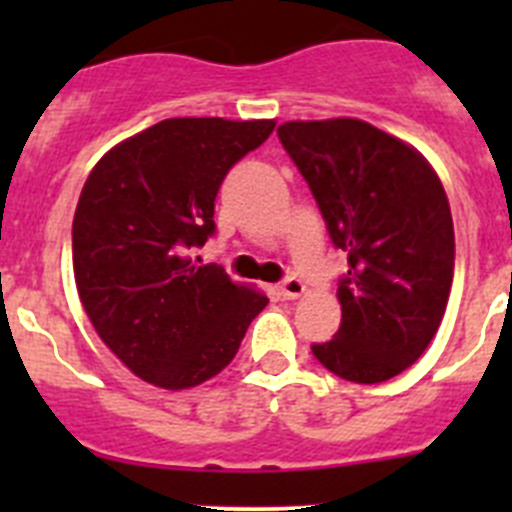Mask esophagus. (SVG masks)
Instances as JSON below:
<instances>
[{"mask_svg":"<svg viewBox=\"0 0 512 512\" xmlns=\"http://www.w3.org/2000/svg\"><path fill=\"white\" fill-rule=\"evenodd\" d=\"M279 295H282L284 300H297L300 295H305V282L297 277H287L279 284Z\"/></svg>","mask_w":512,"mask_h":512,"instance_id":"obj_1","label":"esophagus"}]
</instances>
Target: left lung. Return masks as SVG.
I'll return each mask as SVG.
<instances>
[{"label": "left lung", "mask_w": 512, "mask_h": 512, "mask_svg": "<svg viewBox=\"0 0 512 512\" xmlns=\"http://www.w3.org/2000/svg\"><path fill=\"white\" fill-rule=\"evenodd\" d=\"M277 135L348 259L341 328L312 354L348 382H387L420 359L449 302L454 223L441 179L364 120L284 122Z\"/></svg>", "instance_id": "8db88e82"}]
</instances>
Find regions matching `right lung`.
<instances>
[{
  "instance_id": "1",
  "label": "right lung",
  "mask_w": 512,
  "mask_h": 512,
  "mask_svg": "<svg viewBox=\"0 0 512 512\" xmlns=\"http://www.w3.org/2000/svg\"><path fill=\"white\" fill-rule=\"evenodd\" d=\"M274 120L171 117L104 153L74 215L81 305L135 377L187 390L238 354L261 292L223 266H194L189 248L215 233V197L228 171L256 151Z\"/></svg>"
}]
</instances>
